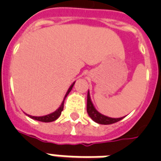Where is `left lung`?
Here are the masks:
<instances>
[{"instance_id": "8db88e82", "label": "left lung", "mask_w": 161, "mask_h": 161, "mask_svg": "<svg viewBox=\"0 0 161 161\" xmlns=\"http://www.w3.org/2000/svg\"><path fill=\"white\" fill-rule=\"evenodd\" d=\"M87 112H88L89 117L94 122L98 123L99 125H111V124H114V123H116L123 119L125 117H125L121 118H110L98 112L93 105L92 100H91L89 90L88 91V97H87Z\"/></svg>"}]
</instances>
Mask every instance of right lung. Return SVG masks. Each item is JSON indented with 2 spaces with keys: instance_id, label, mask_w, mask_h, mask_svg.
Returning <instances> with one entry per match:
<instances>
[{
  "instance_id": "1",
  "label": "right lung",
  "mask_w": 161,
  "mask_h": 161,
  "mask_svg": "<svg viewBox=\"0 0 161 161\" xmlns=\"http://www.w3.org/2000/svg\"><path fill=\"white\" fill-rule=\"evenodd\" d=\"M74 83H75V82H73V83L71 84V86L69 87L68 91H67V93H66L65 96H64V98H63V102H62V103H61V105L59 106L58 109H56L54 112L51 113V114H47V115H43V116H31V115L26 114L27 115L28 117L31 118V119H32L37 120V121H41V122L49 123V122H53V121H54V120L56 119H58V118H59V116L61 115V114H62V111L63 110V103H64V100H65L66 97H67V96L68 95V93L71 92L73 85H74Z\"/></svg>"
}]
</instances>
